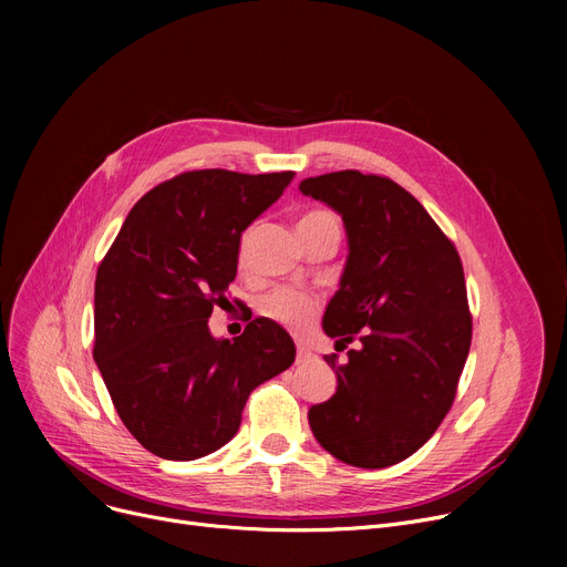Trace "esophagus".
Returning <instances> with one entry per match:
<instances>
[{"mask_svg": "<svg viewBox=\"0 0 567 567\" xmlns=\"http://www.w3.org/2000/svg\"><path fill=\"white\" fill-rule=\"evenodd\" d=\"M308 361H312V351L299 344V349H296V363H308Z\"/></svg>", "mask_w": 567, "mask_h": 567, "instance_id": "1", "label": "esophagus"}]
</instances>
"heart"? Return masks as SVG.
<instances>
[{
    "mask_svg": "<svg viewBox=\"0 0 567 567\" xmlns=\"http://www.w3.org/2000/svg\"><path fill=\"white\" fill-rule=\"evenodd\" d=\"M321 220H336V218L326 212H308L299 220V225H310V223H321ZM250 236H252V229H248L241 238V248H238V259L241 261H246ZM259 312L282 326H289V329H303V326H308L317 315V299L312 293L301 291V289L278 287L274 291H268L266 296H261Z\"/></svg>",
    "mask_w": 567,
    "mask_h": 567,
    "instance_id": "obj_1",
    "label": "heart"
}]
</instances>
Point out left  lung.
Wrapping results in <instances>:
<instances>
[{"label":"left lung","instance_id":"obj_1","mask_svg":"<svg viewBox=\"0 0 567 567\" xmlns=\"http://www.w3.org/2000/svg\"><path fill=\"white\" fill-rule=\"evenodd\" d=\"M301 193L342 216L349 257L323 331L347 349L323 355L338 374L310 406L315 439L344 464L385 468L436 432L451 411L471 347L462 259L423 204L359 169L310 176Z\"/></svg>","mask_w":567,"mask_h":567}]
</instances>
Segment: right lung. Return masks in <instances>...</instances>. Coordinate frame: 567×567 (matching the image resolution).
<instances>
[{
    "label": "right lung",
    "instance_id": "right-lung-1",
    "mask_svg": "<svg viewBox=\"0 0 567 567\" xmlns=\"http://www.w3.org/2000/svg\"><path fill=\"white\" fill-rule=\"evenodd\" d=\"M293 172L193 169L148 190L99 266L94 361L112 404L148 453L190 462L238 432L259 383L285 372L296 347L257 317L216 340L208 317L236 278L244 229Z\"/></svg>",
    "mask_w": 567,
    "mask_h": 567
}]
</instances>
